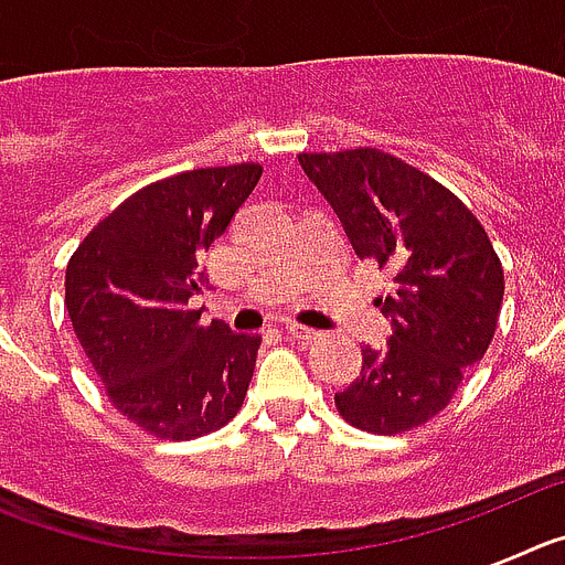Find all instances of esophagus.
I'll return each instance as SVG.
<instances>
[{
  "mask_svg": "<svg viewBox=\"0 0 565 565\" xmlns=\"http://www.w3.org/2000/svg\"><path fill=\"white\" fill-rule=\"evenodd\" d=\"M286 333H288V337H294V339H306V342H311V339H319V331L299 326V322H291V319L286 322Z\"/></svg>",
  "mask_w": 565,
  "mask_h": 565,
  "instance_id": "esophagus-1",
  "label": "esophagus"
}]
</instances>
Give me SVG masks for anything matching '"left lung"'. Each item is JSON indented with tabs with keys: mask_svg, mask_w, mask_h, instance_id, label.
Here are the masks:
<instances>
[{
	"mask_svg": "<svg viewBox=\"0 0 565 565\" xmlns=\"http://www.w3.org/2000/svg\"><path fill=\"white\" fill-rule=\"evenodd\" d=\"M362 259L393 268L379 299L393 319L382 351L333 396L339 416L373 436L416 430L450 404L463 367L483 359L503 302V268L481 221L447 186L382 149L302 152Z\"/></svg>",
	"mask_w": 565,
	"mask_h": 565,
	"instance_id": "left-lung-1",
	"label": "left lung"
}]
</instances>
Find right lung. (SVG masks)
<instances>
[{
	"label": "right lung",
	"instance_id": "add662e5",
	"mask_svg": "<svg viewBox=\"0 0 565 565\" xmlns=\"http://www.w3.org/2000/svg\"><path fill=\"white\" fill-rule=\"evenodd\" d=\"M259 163L172 174L129 194L73 252L64 306L127 422L163 441L221 430L243 407L263 337L201 322V259L257 186Z\"/></svg>",
	"mask_w": 565,
	"mask_h": 565
}]
</instances>
